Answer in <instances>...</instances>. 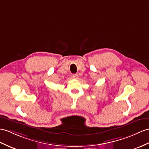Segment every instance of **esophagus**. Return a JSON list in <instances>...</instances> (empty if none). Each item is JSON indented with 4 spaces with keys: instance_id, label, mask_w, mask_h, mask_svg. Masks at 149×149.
I'll return each instance as SVG.
<instances>
[{
    "instance_id": "1",
    "label": "esophagus",
    "mask_w": 149,
    "mask_h": 149,
    "mask_svg": "<svg viewBox=\"0 0 149 149\" xmlns=\"http://www.w3.org/2000/svg\"><path fill=\"white\" fill-rule=\"evenodd\" d=\"M72 77L74 79H77L78 78V74H73L72 76Z\"/></svg>"
}]
</instances>
